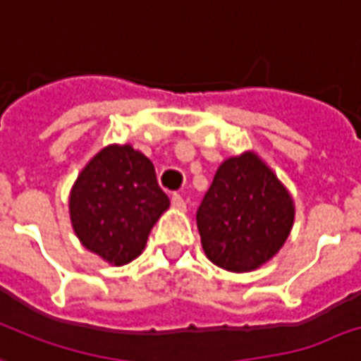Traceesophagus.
<instances>
[{"mask_svg":"<svg viewBox=\"0 0 361 361\" xmlns=\"http://www.w3.org/2000/svg\"><path fill=\"white\" fill-rule=\"evenodd\" d=\"M172 206H174V208H178V210H185V200H183V197H181V195L174 192V195H172Z\"/></svg>","mask_w":361,"mask_h":361,"instance_id":"1","label":"esophagus"}]
</instances>
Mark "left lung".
<instances>
[{
  "instance_id": "left-lung-1",
  "label": "left lung",
  "mask_w": 361,
  "mask_h": 361,
  "mask_svg": "<svg viewBox=\"0 0 361 361\" xmlns=\"http://www.w3.org/2000/svg\"><path fill=\"white\" fill-rule=\"evenodd\" d=\"M200 240L212 263L225 271H254L279 252L293 225V200L254 153L217 169L197 210Z\"/></svg>"
}]
</instances>
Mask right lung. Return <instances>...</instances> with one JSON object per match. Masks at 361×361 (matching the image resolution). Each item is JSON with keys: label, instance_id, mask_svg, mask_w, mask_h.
I'll use <instances>...</instances> for the list:
<instances>
[{"label": "right lung", "instance_id": "right-lung-1", "mask_svg": "<svg viewBox=\"0 0 361 361\" xmlns=\"http://www.w3.org/2000/svg\"><path fill=\"white\" fill-rule=\"evenodd\" d=\"M170 206L153 162L130 145H109L85 166L70 195L71 225L82 246L114 265L136 259Z\"/></svg>", "mask_w": 361, "mask_h": 361}]
</instances>
